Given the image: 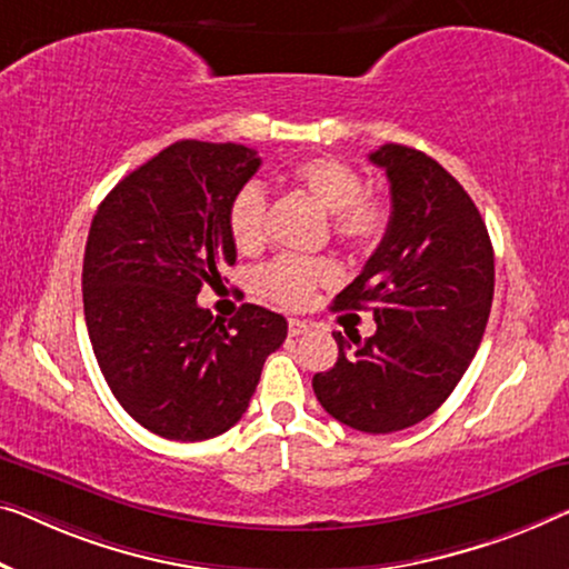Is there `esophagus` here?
<instances>
[{"label":"esophagus","instance_id":"esophagus-1","mask_svg":"<svg viewBox=\"0 0 569 569\" xmlns=\"http://www.w3.org/2000/svg\"><path fill=\"white\" fill-rule=\"evenodd\" d=\"M309 332V325L301 319H288V335L291 337H299V335H307Z\"/></svg>","mask_w":569,"mask_h":569}]
</instances>
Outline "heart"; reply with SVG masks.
I'll use <instances>...</instances> for the list:
<instances>
[{
  "label": "heart",
  "mask_w": 569,
  "mask_h": 569,
  "mask_svg": "<svg viewBox=\"0 0 569 569\" xmlns=\"http://www.w3.org/2000/svg\"><path fill=\"white\" fill-rule=\"evenodd\" d=\"M293 183L309 191L327 211H332V232L337 240L358 250H372L391 227V207L386 199L366 191V178L358 168L335 156L301 160L291 171ZM268 197L258 181L242 183L227 209V230L237 250L256 252L266 244ZM339 281L332 260L281 258L260 270V293L278 307L299 309L319 286Z\"/></svg>",
  "instance_id": "1"
}]
</instances>
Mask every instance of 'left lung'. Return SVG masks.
<instances>
[{
  "instance_id": "obj_1",
  "label": "left lung",
  "mask_w": 569,
  "mask_h": 569,
  "mask_svg": "<svg viewBox=\"0 0 569 569\" xmlns=\"http://www.w3.org/2000/svg\"><path fill=\"white\" fill-rule=\"evenodd\" d=\"M370 163L391 183V227L335 309H370L376 335L339 347L313 393L329 417L368 435L435 413L478 352L493 303V244L468 191L421 150L380 146Z\"/></svg>"
}]
</instances>
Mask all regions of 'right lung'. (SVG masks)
Wrapping results in <instances>:
<instances>
[{
	"instance_id": "add662e5",
	"label": "right lung",
	"mask_w": 569,
	"mask_h": 569,
	"mask_svg": "<svg viewBox=\"0 0 569 569\" xmlns=\"http://www.w3.org/2000/svg\"><path fill=\"white\" fill-rule=\"evenodd\" d=\"M258 168V152L234 142H173L124 176L91 222V347L122 409L158 437L201 442L234 427L286 339L281 313L242 303L224 325L197 303L234 266L227 209Z\"/></svg>"
}]
</instances>
